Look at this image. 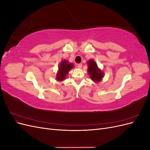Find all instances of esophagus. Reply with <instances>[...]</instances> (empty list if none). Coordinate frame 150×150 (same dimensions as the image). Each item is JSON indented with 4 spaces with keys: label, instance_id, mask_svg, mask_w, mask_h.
<instances>
[{
    "label": "esophagus",
    "instance_id": "obj_1",
    "mask_svg": "<svg viewBox=\"0 0 150 150\" xmlns=\"http://www.w3.org/2000/svg\"><path fill=\"white\" fill-rule=\"evenodd\" d=\"M77 67H78V69H81V68L82 67V64H77Z\"/></svg>",
    "mask_w": 150,
    "mask_h": 150
}]
</instances>
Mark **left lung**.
Returning <instances> with one entry per match:
<instances>
[{"instance_id": "obj_1", "label": "left lung", "mask_w": 150, "mask_h": 150, "mask_svg": "<svg viewBox=\"0 0 150 150\" xmlns=\"http://www.w3.org/2000/svg\"><path fill=\"white\" fill-rule=\"evenodd\" d=\"M88 72L91 78L95 83L101 81L103 78V72L98 68V65L93 59L88 61Z\"/></svg>"}]
</instances>
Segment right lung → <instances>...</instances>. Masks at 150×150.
Here are the masks:
<instances>
[{
	"instance_id": "1",
	"label": "right lung",
	"mask_w": 150,
	"mask_h": 150,
	"mask_svg": "<svg viewBox=\"0 0 150 150\" xmlns=\"http://www.w3.org/2000/svg\"><path fill=\"white\" fill-rule=\"evenodd\" d=\"M74 67L72 63H69L66 60H62L59 66V70L56 74V80L62 81L66 79L67 74L69 71Z\"/></svg>"
}]
</instances>
